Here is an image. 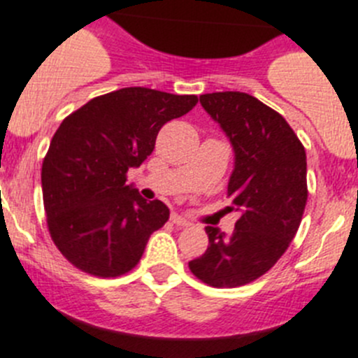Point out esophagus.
<instances>
[{"mask_svg":"<svg viewBox=\"0 0 358 358\" xmlns=\"http://www.w3.org/2000/svg\"><path fill=\"white\" fill-rule=\"evenodd\" d=\"M171 221H173V224H176V227H189V224H191L185 217H182L180 214H171Z\"/></svg>","mask_w":358,"mask_h":358,"instance_id":"1","label":"esophagus"}]
</instances>
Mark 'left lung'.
I'll use <instances>...</instances> for the list:
<instances>
[{
  "instance_id": "8db88e82",
  "label": "left lung",
  "mask_w": 358,
  "mask_h": 358,
  "mask_svg": "<svg viewBox=\"0 0 358 358\" xmlns=\"http://www.w3.org/2000/svg\"><path fill=\"white\" fill-rule=\"evenodd\" d=\"M234 148L228 198L239 212L230 235L207 227L208 248L189 262L212 287H239L267 273L285 253L307 205V155L278 112L246 92L199 96Z\"/></svg>"
}]
</instances>
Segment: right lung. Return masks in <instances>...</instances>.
Here are the masks:
<instances>
[{"label": "right lung", "mask_w": 358, "mask_h": 358, "mask_svg": "<svg viewBox=\"0 0 358 358\" xmlns=\"http://www.w3.org/2000/svg\"><path fill=\"white\" fill-rule=\"evenodd\" d=\"M198 103L194 94L127 87L98 96L67 115L43 162V199L55 246L89 275L131 271L148 239L169 219L160 199L127 185L155 148L159 130Z\"/></svg>", "instance_id": "1"}]
</instances>
